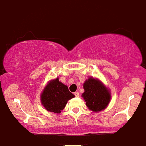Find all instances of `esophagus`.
Here are the masks:
<instances>
[{"label": "esophagus", "mask_w": 146, "mask_h": 146, "mask_svg": "<svg viewBox=\"0 0 146 146\" xmlns=\"http://www.w3.org/2000/svg\"><path fill=\"white\" fill-rule=\"evenodd\" d=\"M74 95H75V96H77V97H79L80 96L79 92H75L74 93Z\"/></svg>", "instance_id": "1"}]
</instances>
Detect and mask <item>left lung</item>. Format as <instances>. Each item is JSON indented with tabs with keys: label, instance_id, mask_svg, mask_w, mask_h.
I'll use <instances>...</instances> for the list:
<instances>
[{
	"label": "left lung",
	"instance_id": "left-lung-1",
	"mask_svg": "<svg viewBox=\"0 0 146 146\" xmlns=\"http://www.w3.org/2000/svg\"><path fill=\"white\" fill-rule=\"evenodd\" d=\"M82 97L87 108L95 113L106 109L111 99L110 90L97 78L88 77L83 83Z\"/></svg>",
	"mask_w": 146,
	"mask_h": 146
}]
</instances>
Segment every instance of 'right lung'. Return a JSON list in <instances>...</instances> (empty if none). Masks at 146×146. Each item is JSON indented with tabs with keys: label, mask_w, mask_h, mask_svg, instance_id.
<instances>
[{
	"label": "right lung",
	"mask_w": 146,
	"mask_h": 146,
	"mask_svg": "<svg viewBox=\"0 0 146 146\" xmlns=\"http://www.w3.org/2000/svg\"><path fill=\"white\" fill-rule=\"evenodd\" d=\"M74 97L67 86L59 81V78L51 80L41 93L40 99L44 108L50 113L59 114L64 109L67 102Z\"/></svg>",
	"instance_id": "add662e5"
}]
</instances>
